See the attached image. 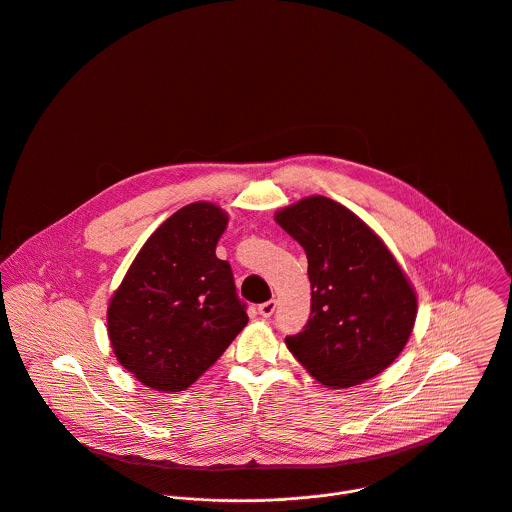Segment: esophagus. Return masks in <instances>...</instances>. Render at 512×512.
I'll use <instances>...</instances> for the list:
<instances>
[{"label": "esophagus", "mask_w": 512, "mask_h": 512, "mask_svg": "<svg viewBox=\"0 0 512 512\" xmlns=\"http://www.w3.org/2000/svg\"><path fill=\"white\" fill-rule=\"evenodd\" d=\"M274 310H276V300H270V302H264L258 306V314L262 318H270L274 314Z\"/></svg>", "instance_id": "1"}]
</instances>
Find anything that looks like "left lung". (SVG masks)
<instances>
[{
	"label": "left lung",
	"instance_id": "obj_1",
	"mask_svg": "<svg viewBox=\"0 0 512 512\" xmlns=\"http://www.w3.org/2000/svg\"><path fill=\"white\" fill-rule=\"evenodd\" d=\"M274 220L306 250L312 314L286 338L302 367L330 389L387 369L411 338L417 294L387 244L328 196L300 198Z\"/></svg>",
	"mask_w": 512,
	"mask_h": 512
}]
</instances>
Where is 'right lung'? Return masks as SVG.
Here are the masks:
<instances>
[{"mask_svg":"<svg viewBox=\"0 0 512 512\" xmlns=\"http://www.w3.org/2000/svg\"><path fill=\"white\" fill-rule=\"evenodd\" d=\"M228 212L198 200L143 244L107 306L117 361L145 387L184 391L248 324L230 264L216 256Z\"/></svg>","mask_w":512,"mask_h":512,"instance_id":"add662e5","label":"right lung"}]
</instances>
